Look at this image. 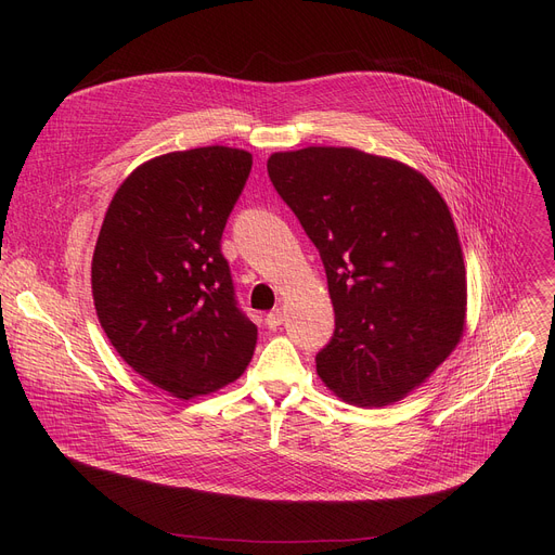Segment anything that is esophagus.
Masks as SVG:
<instances>
[{
    "instance_id": "esophagus-1",
    "label": "esophagus",
    "mask_w": 555,
    "mask_h": 555,
    "mask_svg": "<svg viewBox=\"0 0 555 555\" xmlns=\"http://www.w3.org/2000/svg\"><path fill=\"white\" fill-rule=\"evenodd\" d=\"M266 324H268V328L276 331V328L283 324V310H281V308H274V310L266 317Z\"/></svg>"
}]
</instances>
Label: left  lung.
<instances>
[{"label":"left lung","mask_w":555,"mask_h":555,"mask_svg":"<svg viewBox=\"0 0 555 555\" xmlns=\"http://www.w3.org/2000/svg\"><path fill=\"white\" fill-rule=\"evenodd\" d=\"M268 175L326 268L335 333L319 377L358 406L404 398L463 333L465 266L446 199L414 168L356 149L274 153Z\"/></svg>","instance_id":"1"}]
</instances>
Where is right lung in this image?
I'll return each mask as SVG.
<instances>
[{"instance_id": "1", "label": "right lung", "mask_w": 555, "mask_h": 555, "mask_svg": "<svg viewBox=\"0 0 555 555\" xmlns=\"http://www.w3.org/2000/svg\"><path fill=\"white\" fill-rule=\"evenodd\" d=\"M249 170L251 155L227 145L145 162L114 193L96 241L105 335L145 380L184 400L233 383L254 356L256 326L220 249Z\"/></svg>"}]
</instances>
